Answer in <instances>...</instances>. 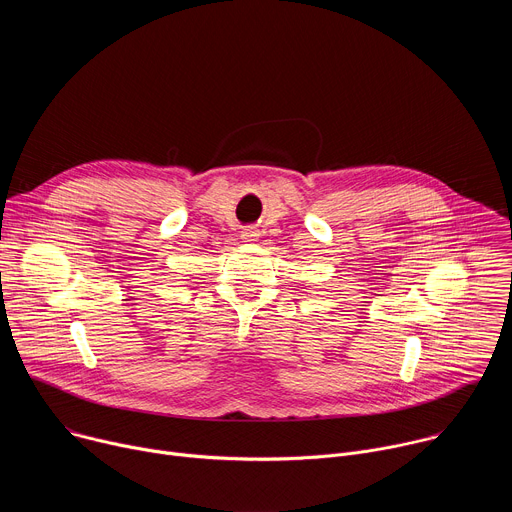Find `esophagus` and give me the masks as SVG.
I'll return each mask as SVG.
<instances>
[{
	"instance_id": "esophagus-1",
	"label": "esophagus",
	"mask_w": 512,
	"mask_h": 512,
	"mask_svg": "<svg viewBox=\"0 0 512 512\" xmlns=\"http://www.w3.org/2000/svg\"><path fill=\"white\" fill-rule=\"evenodd\" d=\"M257 237H259V231L255 227H249V229L243 231V239L245 241H257Z\"/></svg>"
}]
</instances>
